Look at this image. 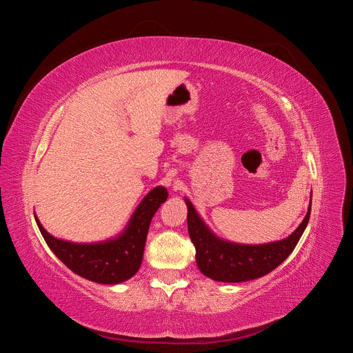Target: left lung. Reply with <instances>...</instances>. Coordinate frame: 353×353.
<instances>
[{"label": "left lung", "mask_w": 353, "mask_h": 353, "mask_svg": "<svg viewBox=\"0 0 353 353\" xmlns=\"http://www.w3.org/2000/svg\"><path fill=\"white\" fill-rule=\"evenodd\" d=\"M188 215V234L196 248V262L203 275L222 283H241L270 274L290 254L311 216V203L307 213L297 230L281 241L263 245H239L219 240L203 223L194 206L185 199Z\"/></svg>", "instance_id": "1"}]
</instances>
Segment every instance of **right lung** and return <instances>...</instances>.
Here are the masks:
<instances>
[{"mask_svg":"<svg viewBox=\"0 0 353 353\" xmlns=\"http://www.w3.org/2000/svg\"><path fill=\"white\" fill-rule=\"evenodd\" d=\"M166 199L165 187L153 188L137 208L121 236L104 243L63 241L50 236L39 221L37 223L48 248L70 271L99 284H119L130 280L140 270L148 227L156 210Z\"/></svg>","mask_w":353,"mask_h":353,"instance_id":"obj_1","label":"right lung"}]
</instances>
